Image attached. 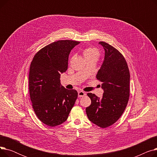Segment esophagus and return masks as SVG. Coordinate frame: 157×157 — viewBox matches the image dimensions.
Wrapping results in <instances>:
<instances>
[{
	"instance_id": "1",
	"label": "esophagus",
	"mask_w": 157,
	"mask_h": 157,
	"mask_svg": "<svg viewBox=\"0 0 157 157\" xmlns=\"http://www.w3.org/2000/svg\"><path fill=\"white\" fill-rule=\"evenodd\" d=\"M85 92L83 91H79L78 92V97H84L85 95Z\"/></svg>"
}]
</instances>
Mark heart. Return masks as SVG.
<instances>
[{
	"label": "heart",
	"instance_id": "1",
	"mask_svg": "<svg viewBox=\"0 0 157 157\" xmlns=\"http://www.w3.org/2000/svg\"><path fill=\"white\" fill-rule=\"evenodd\" d=\"M83 55L86 60H88L92 57H97L98 56V52L95 48L89 47L86 48L83 51Z\"/></svg>",
	"mask_w": 157,
	"mask_h": 157
}]
</instances>
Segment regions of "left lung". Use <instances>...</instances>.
Segmentation results:
<instances>
[{
    "label": "left lung",
    "mask_w": 157,
    "mask_h": 157,
    "mask_svg": "<svg viewBox=\"0 0 157 157\" xmlns=\"http://www.w3.org/2000/svg\"><path fill=\"white\" fill-rule=\"evenodd\" d=\"M105 51L104 60L96 78L102 82V97L88 93L91 104L86 108L90 121L101 128L116 122L124 112L130 95V72L123 55L113 46L101 41Z\"/></svg>",
    "instance_id": "left-lung-1"
}]
</instances>
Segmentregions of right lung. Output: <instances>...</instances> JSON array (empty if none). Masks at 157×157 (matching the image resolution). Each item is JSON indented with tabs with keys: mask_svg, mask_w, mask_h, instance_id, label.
<instances>
[{
	"mask_svg": "<svg viewBox=\"0 0 157 157\" xmlns=\"http://www.w3.org/2000/svg\"><path fill=\"white\" fill-rule=\"evenodd\" d=\"M79 41L60 40L40 49L30 64L29 85L32 108L36 116L49 127L67 120L78 92L60 84V74L68 67L69 55Z\"/></svg>",
	"mask_w": 157,
	"mask_h": 157,
	"instance_id": "1",
	"label": "right lung"
}]
</instances>
